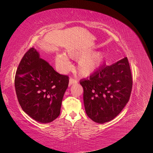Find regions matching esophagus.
Here are the masks:
<instances>
[{
  "instance_id": "esophagus-1",
  "label": "esophagus",
  "mask_w": 153,
  "mask_h": 153,
  "mask_svg": "<svg viewBox=\"0 0 153 153\" xmlns=\"http://www.w3.org/2000/svg\"><path fill=\"white\" fill-rule=\"evenodd\" d=\"M76 83H77V81L75 79H73V78H71L70 79H69V85H71L72 84H76Z\"/></svg>"
}]
</instances>
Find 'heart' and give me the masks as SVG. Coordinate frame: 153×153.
Returning a JSON list of instances; mask_svg holds the SVG:
<instances>
[{
	"label": "heart",
	"instance_id": "heart-1",
	"mask_svg": "<svg viewBox=\"0 0 153 153\" xmlns=\"http://www.w3.org/2000/svg\"><path fill=\"white\" fill-rule=\"evenodd\" d=\"M106 57L103 51L91 52L90 50L69 49L64 53H58L55 57V65L58 70L65 73L71 68V63L68 57L77 60L76 70L82 76L88 77L98 70Z\"/></svg>",
	"mask_w": 153,
	"mask_h": 153
}]
</instances>
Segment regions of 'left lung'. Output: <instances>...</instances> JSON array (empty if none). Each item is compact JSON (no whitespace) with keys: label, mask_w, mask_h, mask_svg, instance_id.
Wrapping results in <instances>:
<instances>
[{"label":"left lung","mask_w":153,"mask_h":153,"mask_svg":"<svg viewBox=\"0 0 153 153\" xmlns=\"http://www.w3.org/2000/svg\"><path fill=\"white\" fill-rule=\"evenodd\" d=\"M80 83L87 116L100 124L112 121L126 106L131 94L133 82L128 58L110 66L104 64L89 79Z\"/></svg>","instance_id":"obj_1"}]
</instances>
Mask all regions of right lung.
<instances>
[{
  "label": "right lung",
  "mask_w": 153,
  "mask_h": 153,
  "mask_svg": "<svg viewBox=\"0 0 153 153\" xmlns=\"http://www.w3.org/2000/svg\"><path fill=\"white\" fill-rule=\"evenodd\" d=\"M60 75L34 48L25 53L16 70L15 86L22 110L35 121L48 123L57 118L69 79Z\"/></svg>",
  "instance_id": "obj_1"
}]
</instances>
